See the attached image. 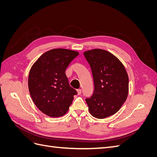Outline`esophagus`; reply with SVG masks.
<instances>
[{
    "label": "esophagus",
    "mask_w": 157,
    "mask_h": 157,
    "mask_svg": "<svg viewBox=\"0 0 157 157\" xmlns=\"http://www.w3.org/2000/svg\"><path fill=\"white\" fill-rule=\"evenodd\" d=\"M77 94H78V95H80V94H81V90H80V89H78V90H77Z\"/></svg>",
    "instance_id": "esophagus-1"
}]
</instances>
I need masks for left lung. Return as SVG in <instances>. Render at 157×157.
<instances>
[{"instance_id": "left-lung-1", "label": "left lung", "mask_w": 157, "mask_h": 157, "mask_svg": "<svg viewBox=\"0 0 157 157\" xmlns=\"http://www.w3.org/2000/svg\"><path fill=\"white\" fill-rule=\"evenodd\" d=\"M94 78V92L86 98L89 112L102 119L115 114L128 97L129 79L124 66L108 51L94 49L84 52Z\"/></svg>"}]
</instances>
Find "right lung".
Segmentation results:
<instances>
[{"label":"right lung","mask_w":157,"mask_h":157,"mask_svg":"<svg viewBox=\"0 0 157 157\" xmlns=\"http://www.w3.org/2000/svg\"><path fill=\"white\" fill-rule=\"evenodd\" d=\"M78 52L63 48L45 52L31 68L28 86L33 102L45 115H64L77 92L69 86L65 70Z\"/></svg>","instance_id":"1"}]
</instances>
